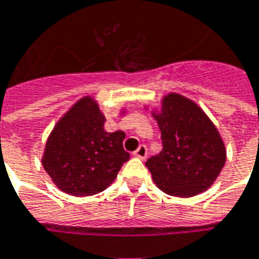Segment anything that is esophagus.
Listing matches in <instances>:
<instances>
[{
    "mask_svg": "<svg viewBox=\"0 0 259 259\" xmlns=\"http://www.w3.org/2000/svg\"><path fill=\"white\" fill-rule=\"evenodd\" d=\"M136 157H138V159H145L148 155V152H147V147L145 145H141V147H138V149L133 153Z\"/></svg>",
    "mask_w": 259,
    "mask_h": 259,
    "instance_id": "34e87169",
    "label": "esophagus"
}]
</instances>
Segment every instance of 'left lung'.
Here are the masks:
<instances>
[{"mask_svg": "<svg viewBox=\"0 0 259 259\" xmlns=\"http://www.w3.org/2000/svg\"><path fill=\"white\" fill-rule=\"evenodd\" d=\"M145 108H149L147 104ZM151 114L163 140V151L145 163L156 186L181 198L208 190L227 160L224 141L210 118L177 92L164 95L160 108H152Z\"/></svg>", "mask_w": 259, "mask_h": 259, "instance_id": "left-lung-1", "label": "left lung"}]
</instances>
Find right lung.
<instances>
[{
    "instance_id": "1",
    "label": "right lung",
    "mask_w": 259,
    "mask_h": 259,
    "mask_svg": "<svg viewBox=\"0 0 259 259\" xmlns=\"http://www.w3.org/2000/svg\"><path fill=\"white\" fill-rule=\"evenodd\" d=\"M121 108L119 115H125ZM106 116L92 96L78 99L51 130L42 165L59 190L88 197L106 190L129 160L123 132L104 129Z\"/></svg>"
}]
</instances>
